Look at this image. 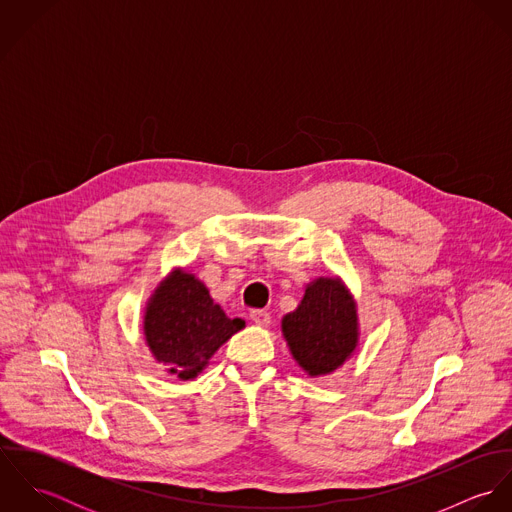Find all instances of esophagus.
<instances>
[{
	"mask_svg": "<svg viewBox=\"0 0 512 512\" xmlns=\"http://www.w3.org/2000/svg\"><path fill=\"white\" fill-rule=\"evenodd\" d=\"M250 319L256 323V325H262V327H266V325H270V313L266 311V309H252L250 311Z\"/></svg>",
	"mask_w": 512,
	"mask_h": 512,
	"instance_id": "34e87169",
	"label": "esophagus"
}]
</instances>
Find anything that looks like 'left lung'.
<instances>
[{"label": "left lung", "mask_w": 512, "mask_h": 512, "mask_svg": "<svg viewBox=\"0 0 512 512\" xmlns=\"http://www.w3.org/2000/svg\"><path fill=\"white\" fill-rule=\"evenodd\" d=\"M293 359L311 376L333 372L357 347V307L339 280L307 286L297 309L282 321Z\"/></svg>", "instance_id": "obj_1"}]
</instances>
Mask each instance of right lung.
<instances>
[{"label": "right lung", "mask_w": 512, "mask_h": 512, "mask_svg": "<svg viewBox=\"0 0 512 512\" xmlns=\"http://www.w3.org/2000/svg\"><path fill=\"white\" fill-rule=\"evenodd\" d=\"M242 327V319L226 317L209 290L185 272H175L155 290L144 321L153 357L183 380L195 378Z\"/></svg>", "instance_id": "right-lung-1"}]
</instances>
